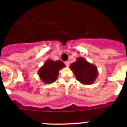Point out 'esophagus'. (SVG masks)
<instances>
[{"label": "esophagus", "instance_id": "1", "mask_svg": "<svg viewBox=\"0 0 127 127\" xmlns=\"http://www.w3.org/2000/svg\"><path fill=\"white\" fill-rule=\"evenodd\" d=\"M64 64H66V66H69V64H70V63H69V61H66V62H64Z\"/></svg>", "mask_w": 127, "mask_h": 127}]
</instances>
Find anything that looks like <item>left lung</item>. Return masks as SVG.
Listing matches in <instances>:
<instances>
[{
	"label": "left lung",
	"mask_w": 127,
	"mask_h": 127,
	"mask_svg": "<svg viewBox=\"0 0 127 127\" xmlns=\"http://www.w3.org/2000/svg\"><path fill=\"white\" fill-rule=\"evenodd\" d=\"M70 68L78 81L83 84H92L98 76L96 66L82 57L78 58L76 61L70 64Z\"/></svg>",
	"instance_id": "8db88e82"
}]
</instances>
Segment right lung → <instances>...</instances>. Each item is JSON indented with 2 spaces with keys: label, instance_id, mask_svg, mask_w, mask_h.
Returning <instances> with one entry per match:
<instances>
[{
  "label": "right lung",
  "instance_id": "1",
  "mask_svg": "<svg viewBox=\"0 0 127 127\" xmlns=\"http://www.w3.org/2000/svg\"><path fill=\"white\" fill-rule=\"evenodd\" d=\"M64 66L65 64L61 61H54L49 59L39 70L38 74L44 83H53L57 78L59 71Z\"/></svg>",
  "mask_w": 127,
  "mask_h": 127
}]
</instances>
